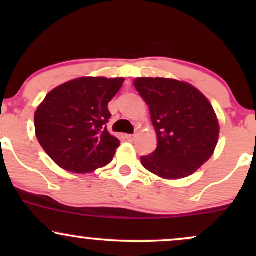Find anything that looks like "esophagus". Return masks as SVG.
<instances>
[{"mask_svg": "<svg viewBox=\"0 0 256 256\" xmlns=\"http://www.w3.org/2000/svg\"><path fill=\"white\" fill-rule=\"evenodd\" d=\"M126 138H128V140H134L136 136H134V134H126Z\"/></svg>", "mask_w": 256, "mask_h": 256, "instance_id": "obj_1", "label": "esophagus"}]
</instances>
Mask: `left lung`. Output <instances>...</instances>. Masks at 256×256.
<instances>
[{
  "mask_svg": "<svg viewBox=\"0 0 256 256\" xmlns=\"http://www.w3.org/2000/svg\"><path fill=\"white\" fill-rule=\"evenodd\" d=\"M134 88L148 104L158 148L140 158L149 172L165 179L192 174L210 160L219 138V122L201 91L168 78H137Z\"/></svg>",
  "mask_w": 256,
  "mask_h": 256,
  "instance_id": "left-lung-1",
  "label": "left lung"
}]
</instances>
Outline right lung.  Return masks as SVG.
<instances>
[{
    "label": "right lung",
    "mask_w": 256,
    "mask_h": 256,
    "mask_svg": "<svg viewBox=\"0 0 256 256\" xmlns=\"http://www.w3.org/2000/svg\"><path fill=\"white\" fill-rule=\"evenodd\" d=\"M124 78L83 77L55 88L34 113L36 136L61 168L88 173L110 162L120 140L107 130L108 104Z\"/></svg>",
    "instance_id": "add662e5"
}]
</instances>
